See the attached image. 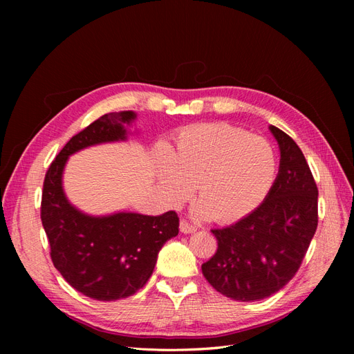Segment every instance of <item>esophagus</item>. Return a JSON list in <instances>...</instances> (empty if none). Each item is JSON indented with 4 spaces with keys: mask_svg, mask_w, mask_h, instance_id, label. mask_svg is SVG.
Returning a JSON list of instances; mask_svg holds the SVG:
<instances>
[{
    "mask_svg": "<svg viewBox=\"0 0 354 354\" xmlns=\"http://www.w3.org/2000/svg\"><path fill=\"white\" fill-rule=\"evenodd\" d=\"M180 230L183 232V233H194V232H196V226L195 224H192V223H189L187 220H181L180 221Z\"/></svg>",
    "mask_w": 354,
    "mask_h": 354,
    "instance_id": "1",
    "label": "esophagus"
}]
</instances>
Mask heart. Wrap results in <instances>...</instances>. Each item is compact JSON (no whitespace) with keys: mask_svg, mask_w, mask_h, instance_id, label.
<instances>
[{"mask_svg":"<svg viewBox=\"0 0 354 354\" xmlns=\"http://www.w3.org/2000/svg\"><path fill=\"white\" fill-rule=\"evenodd\" d=\"M158 168L171 203L186 201L196 185L198 216L234 221L269 194L277 164L264 138L229 124H199L178 134L173 152L159 151Z\"/></svg>","mask_w":354,"mask_h":354,"instance_id":"obj_1","label":"heart"}]
</instances>
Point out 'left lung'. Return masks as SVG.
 <instances>
[{"mask_svg": "<svg viewBox=\"0 0 354 354\" xmlns=\"http://www.w3.org/2000/svg\"><path fill=\"white\" fill-rule=\"evenodd\" d=\"M281 165L269 195L232 226L212 229L217 251L202 264L209 285L236 301L282 289L303 263L317 229V186L297 143L274 125Z\"/></svg>", "mask_w": 354, "mask_h": 354, "instance_id": "1", "label": "left lung"}]
</instances>
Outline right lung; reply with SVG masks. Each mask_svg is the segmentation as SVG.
I'll return each mask as SVG.
<instances>
[{"instance_id": "right-lung-1", "label": "right lung", "mask_w": 354, "mask_h": 354, "mask_svg": "<svg viewBox=\"0 0 354 354\" xmlns=\"http://www.w3.org/2000/svg\"><path fill=\"white\" fill-rule=\"evenodd\" d=\"M134 118L131 111L106 113L75 134L48 167L42 186L41 221L51 261L72 288L99 301L127 298L143 288L158 252L178 233L176 211L158 217L136 212L90 217L73 208L63 192L68 156L93 145L124 140V124Z\"/></svg>"}]
</instances>
